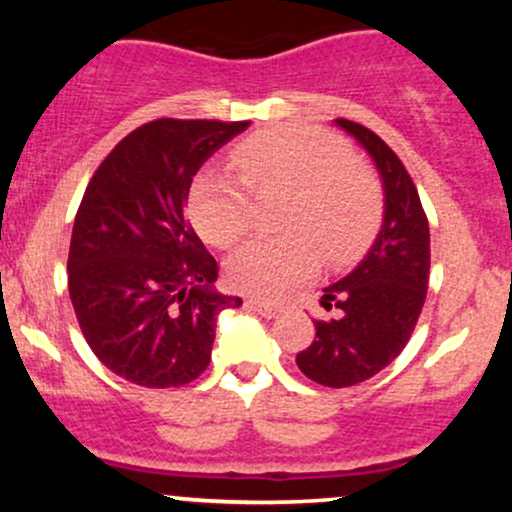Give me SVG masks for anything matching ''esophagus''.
<instances>
[{
    "label": "esophagus",
    "instance_id": "obj_1",
    "mask_svg": "<svg viewBox=\"0 0 512 512\" xmlns=\"http://www.w3.org/2000/svg\"><path fill=\"white\" fill-rule=\"evenodd\" d=\"M250 308L257 310L262 317H276L281 310H284V305L272 303V301H250Z\"/></svg>",
    "mask_w": 512,
    "mask_h": 512
}]
</instances>
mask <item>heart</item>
Returning a JSON list of instances; mask_svg holds the SVG:
<instances>
[{
	"instance_id": "b5f03b06",
	"label": "heart",
	"mask_w": 512,
	"mask_h": 512,
	"mask_svg": "<svg viewBox=\"0 0 512 512\" xmlns=\"http://www.w3.org/2000/svg\"><path fill=\"white\" fill-rule=\"evenodd\" d=\"M243 180L202 175L192 187L190 211L199 236L231 248L250 226L252 197L291 195L281 228L291 238L250 240L228 260V281L257 298L284 296L313 276L317 253L330 264L361 257L383 221V190L370 170L332 134L313 127H272L236 146ZM248 181L247 186L244 182Z\"/></svg>"
}]
</instances>
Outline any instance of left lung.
<instances>
[{"instance_id":"obj_1","label":"left lung","mask_w":512,"mask_h":512,"mask_svg":"<svg viewBox=\"0 0 512 512\" xmlns=\"http://www.w3.org/2000/svg\"><path fill=\"white\" fill-rule=\"evenodd\" d=\"M380 170L385 221L361 264L322 293L330 320H315V339L296 356L305 378L325 387L363 383L407 346L428 291L431 233L414 180L395 151L368 127L337 117Z\"/></svg>"}]
</instances>
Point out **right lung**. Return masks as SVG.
Here are the masks:
<instances>
[{
  "instance_id": "add662e5",
  "label": "right lung",
  "mask_w": 512,
  "mask_h": 512,
  "mask_svg": "<svg viewBox=\"0 0 512 512\" xmlns=\"http://www.w3.org/2000/svg\"><path fill=\"white\" fill-rule=\"evenodd\" d=\"M250 122L161 120L129 132L88 182L69 243V298L105 368L142 387H180L209 366L219 264L185 216L202 163Z\"/></svg>"
}]
</instances>
